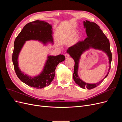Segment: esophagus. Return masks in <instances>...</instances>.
I'll return each mask as SVG.
<instances>
[{"label": "esophagus", "instance_id": "34e87169", "mask_svg": "<svg viewBox=\"0 0 122 122\" xmlns=\"http://www.w3.org/2000/svg\"><path fill=\"white\" fill-rule=\"evenodd\" d=\"M69 56H70V55H69V54L68 53H66V54H65V57H66V58H69Z\"/></svg>", "mask_w": 122, "mask_h": 122}]
</instances>
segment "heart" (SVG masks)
I'll return each instance as SVG.
<instances>
[{"label":"heart","instance_id":"obj_1","mask_svg":"<svg viewBox=\"0 0 122 122\" xmlns=\"http://www.w3.org/2000/svg\"><path fill=\"white\" fill-rule=\"evenodd\" d=\"M76 31L73 30L69 33V34L68 35V37L69 38H72L76 35Z\"/></svg>","mask_w":122,"mask_h":122}]
</instances>
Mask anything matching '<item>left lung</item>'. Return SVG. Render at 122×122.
Returning a JSON list of instances; mask_svg holds the SVG:
<instances>
[{"instance_id": "1", "label": "left lung", "mask_w": 122, "mask_h": 122, "mask_svg": "<svg viewBox=\"0 0 122 122\" xmlns=\"http://www.w3.org/2000/svg\"><path fill=\"white\" fill-rule=\"evenodd\" d=\"M83 25L87 37L84 41H79L75 45L69 47L67 52L70 54L75 61L74 67L73 79L76 84L82 88H87L88 90H91L97 86L101 83L106 77L108 76L111 67L112 61V54L110 49V43L109 40L104 34L99 26L94 22L86 20L83 21ZM90 47L95 49L100 50L104 51L108 55L109 58L110 68L107 75L104 79L96 84H90L86 83L80 80L78 75V69L79 59L81 54Z\"/></svg>"}]
</instances>
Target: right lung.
<instances>
[{"instance_id": "1", "label": "right lung", "mask_w": 122, "mask_h": 122, "mask_svg": "<svg viewBox=\"0 0 122 122\" xmlns=\"http://www.w3.org/2000/svg\"><path fill=\"white\" fill-rule=\"evenodd\" d=\"M52 29V26L44 21H32L24 26L15 40L12 55L14 70L19 79L28 86L36 88L48 86L54 79L56 66L65 60V57L62 54L56 56L49 55L42 73L33 77L24 74L18 67V56L25 41L38 40L45 45L48 42L53 43Z\"/></svg>"}]
</instances>
